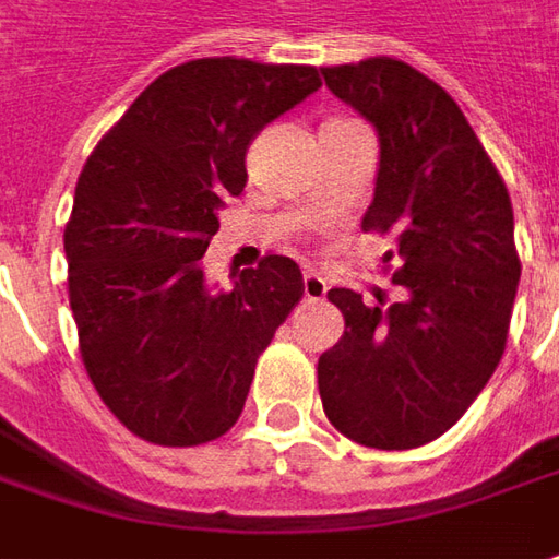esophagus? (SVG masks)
<instances>
[{
	"mask_svg": "<svg viewBox=\"0 0 559 559\" xmlns=\"http://www.w3.org/2000/svg\"><path fill=\"white\" fill-rule=\"evenodd\" d=\"M302 296H306L309 302H321V299L328 296V284H324V278L306 272V275H302Z\"/></svg>",
	"mask_w": 559,
	"mask_h": 559,
	"instance_id": "1",
	"label": "esophagus"
}]
</instances>
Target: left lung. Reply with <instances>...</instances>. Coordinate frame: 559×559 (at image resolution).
Returning a JSON list of instances; mask_svg holds the SVG:
<instances>
[{
    "label": "left lung",
    "mask_w": 559,
    "mask_h": 559,
    "mask_svg": "<svg viewBox=\"0 0 559 559\" xmlns=\"http://www.w3.org/2000/svg\"><path fill=\"white\" fill-rule=\"evenodd\" d=\"M328 88L379 131L364 231L394 238V306L333 287L345 333L318 360L330 425L373 450L450 431L496 373L518 296L511 195L455 100L394 57L321 67Z\"/></svg>",
    "instance_id": "left-lung-1"
}]
</instances>
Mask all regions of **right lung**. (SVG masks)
<instances>
[{"mask_svg": "<svg viewBox=\"0 0 559 559\" xmlns=\"http://www.w3.org/2000/svg\"><path fill=\"white\" fill-rule=\"evenodd\" d=\"M321 88L314 67L201 57L136 97L75 183L63 229L79 352L109 413L158 447L223 438L257 358L302 299L290 257L269 253L211 294L199 260L216 211L248 183L245 155Z\"/></svg>", "mask_w": 559, "mask_h": 559, "instance_id": "add662e5", "label": "right lung"}]
</instances>
